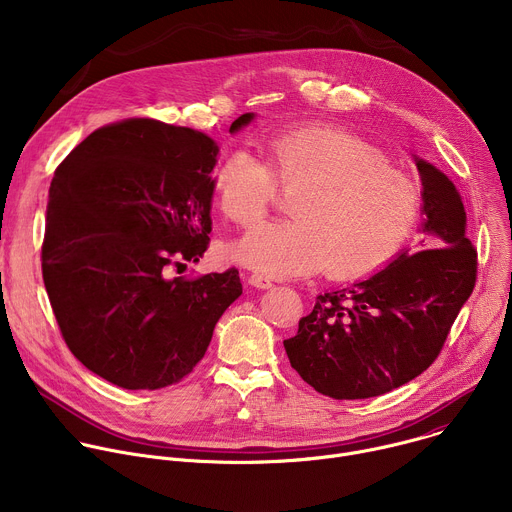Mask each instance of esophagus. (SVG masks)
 I'll use <instances>...</instances> for the list:
<instances>
[{
	"mask_svg": "<svg viewBox=\"0 0 512 512\" xmlns=\"http://www.w3.org/2000/svg\"><path fill=\"white\" fill-rule=\"evenodd\" d=\"M247 281L253 285V287H259V289H269L273 283H271V279H267L265 275H259V273H251L249 277H247Z\"/></svg>",
	"mask_w": 512,
	"mask_h": 512,
	"instance_id": "34e87169",
	"label": "esophagus"
}]
</instances>
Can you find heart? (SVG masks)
<instances>
[{
  "mask_svg": "<svg viewBox=\"0 0 512 512\" xmlns=\"http://www.w3.org/2000/svg\"><path fill=\"white\" fill-rule=\"evenodd\" d=\"M216 206L241 227L257 223L279 196L294 218L253 227L235 247L243 265L265 277H298L322 267L352 279L391 259L411 233L419 190L387 156L334 125H300L265 143V162L229 154L216 168Z\"/></svg>",
  "mask_w": 512,
  "mask_h": 512,
  "instance_id": "b5f03b06",
  "label": "heart"
}]
</instances>
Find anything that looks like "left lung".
<instances>
[{
  "mask_svg": "<svg viewBox=\"0 0 512 512\" xmlns=\"http://www.w3.org/2000/svg\"><path fill=\"white\" fill-rule=\"evenodd\" d=\"M417 170L429 247L318 296L298 334L283 340L291 367L326 397L369 399L419 377L476 285L478 253L456 186L423 160Z\"/></svg>",
  "mask_w": 512,
  "mask_h": 512,
  "instance_id": "8db88e82",
  "label": "left lung"
}]
</instances>
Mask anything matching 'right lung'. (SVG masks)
I'll use <instances>...</instances> for the list:
<instances>
[{
	"label": "right lung",
	"mask_w": 512,
	"mask_h": 512,
	"mask_svg": "<svg viewBox=\"0 0 512 512\" xmlns=\"http://www.w3.org/2000/svg\"><path fill=\"white\" fill-rule=\"evenodd\" d=\"M216 154L200 131L131 117L93 131L54 172L44 285L70 352L117 387L180 383L243 294L235 267L166 277L208 249Z\"/></svg>",
	"instance_id": "1"
}]
</instances>
